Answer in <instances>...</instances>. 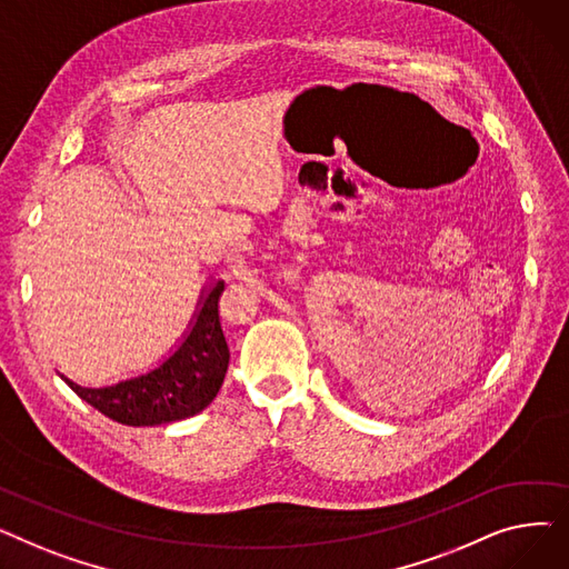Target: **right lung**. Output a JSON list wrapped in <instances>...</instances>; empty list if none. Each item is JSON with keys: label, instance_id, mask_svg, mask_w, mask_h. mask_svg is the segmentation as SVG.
I'll use <instances>...</instances> for the list:
<instances>
[{"label": "right lung", "instance_id": "1", "mask_svg": "<svg viewBox=\"0 0 569 569\" xmlns=\"http://www.w3.org/2000/svg\"><path fill=\"white\" fill-rule=\"evenodd\" d=\"M223 281L202 288L189 330L166 360L147 373L103 387H82L62 376L71 390L127 427H157L198 415L219 395L230 350L219 322Z\"/></svg>", "mask_w": 569, "mask_h": 569}]
</instances>
